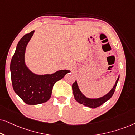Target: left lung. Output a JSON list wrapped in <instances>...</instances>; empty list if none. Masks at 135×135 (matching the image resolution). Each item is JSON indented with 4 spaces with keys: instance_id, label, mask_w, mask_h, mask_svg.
I'll use <instances>...</instances> for the list:
<instances>
[{
    "instance_id": "left-lung-1",
    "label": "left lung",
    "mask_w": 135,
    "mask_h": 135,
    "mask_svg": "<svg viewBox=\"0 0 135 135\" xmlns=\"http://www.w3.org/2000/svg\"><path fill=\"white\" fill-rule=\"evenodd\" d=\"M119 77H120L119 75L115 83V85H114L113 88H112V89L110 90L109 92H108L106 95H104L103 97L98 98H90L85 97L82 93L80 89H79L78 85H77V80H75L74 83L73 84V85H72L74 98L80 104H82L84 105L85 106L88 107V108L93 109L100 106L103 103L106 102L107 101H108L112 97L114 91H115V89L116 86H117L118 81L119 80Z\"/></svg>"
}]
</instances>
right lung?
Here are the masks:
<instances>
[{"mask_svg":"<svg viewBox=\"0 0 135 135\" xmlns=\"http://www.w3.org/2000/svg\"><path fill=\"white\" fill-rule=\"evenodd\" d=\"M34 31L25 35L20 39L10 63L13 88L16 95L29 105L47 102L50 98L54 84L71 72L63 69L51 74L40 75L29 69L25 62L26 49Z\"/></svg>","mask_w":135,"mask_h":135,"instance_id":"1","label":"right lung"}]
</instances>
